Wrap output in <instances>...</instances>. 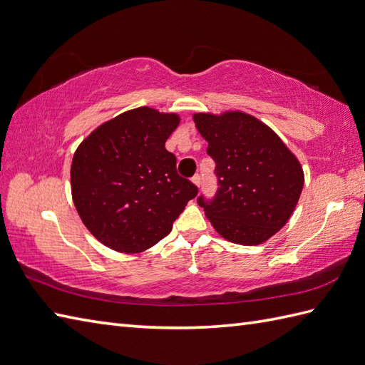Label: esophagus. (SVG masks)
Returning a JSON list of instances; mask_svg holds the SVG:
<instances>
[{
    "instance_id": "34e87169",
    "label": "esophagus",
    "mask_w": 365,
    "mask_h": 365,
    "mask_svg": "<svg viewBox=\"0 0 365 365\" xmlns=\"http://www.w3.org/2000/svg\"><path fill=\"white\" fill-rule=\"evenodd\" d=\"M192 183L196 186H200V174H196L192 177Z\"/></svg>"
}]
</instances>
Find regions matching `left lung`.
Masks as SVG:
<instances>
[{"instance_id":"obj_1","label":"left lung","mask_w":365,"mask_h":365,"mask_svg":"<svg viewBox=\"0 0 365 365\" xmlns=\"http://www.w3.org/2000/svg\"><path fill=\"white\" fill-rule=\"evenodd\" d=\"M194 123L216 163L215 197H197L211 225L235 244L267 241L289 221L299 202L304 182L299 160L252 115L196 113Z\"/></svg>"}]
</instances>
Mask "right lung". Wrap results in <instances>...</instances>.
<instances>
[{
  "mask_svg": "<svg viewBox=\"0 0 365 365\" xmlns=\"http://www.w3.org/2000/svg\"><path fill=\"white\" fill-rule=\"evenodd\" d=\"M175 113L140 107L99 125L71 163V192L82 222L98 241L123 253L143 252L173 230L197 186L175 169L165 143Z\"/></svg>",
  "mask_w": 365,
  "mask_h": 365,
  "instance_id": "1",
  "label": "right lung"
}]
</instances>
